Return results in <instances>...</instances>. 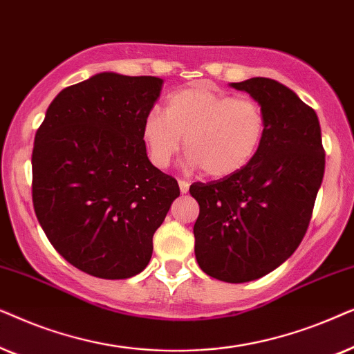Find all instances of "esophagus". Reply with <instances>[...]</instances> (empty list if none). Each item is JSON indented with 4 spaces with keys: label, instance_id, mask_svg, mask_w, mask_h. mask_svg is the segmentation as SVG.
Listing matches in <instances>:
<instances>
[{
    "label": "esophagus",
    "instance_id": "1",
    "mask_svg": "<svg viewBox=\"0 0 354 354\" xmlns=\"http://www.w3.org/2000/svg\"><path fill=\"white\" fill-rule=\"evenodd\" d=\"M178 185H180L181 194H186V192L189 191V183H187L186 180H178Z\"/></svg>",
    "mask_w": 354,
    "mask_h": 354
}]
</instances>
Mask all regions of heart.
<instances>
[{"mask_svg": "<svg viewBox=\"0 0 354 354\" xmlns=\"http://www.w3.org/2000/svg\"><path fill=\"white\" fill-rule=\"evenodd\" d=\"M266 128V115L256 100L196 84L171 93L165 113H147L142 139L157 168L171 163L185 138L187 165L202 168L212 178H225L252 162Z\"/></svg>", "mask_w": 354, "mask_h": 354, "instance_id": "b5f03b06", "label": "heart"}]
</instances>
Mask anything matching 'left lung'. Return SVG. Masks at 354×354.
<instances>
[{
	"label": "left lung",
	"instance_id": "1",
	"mask_svg": "<svg viewBox=\"0 0 354 354\" xmlns=\"http://www.w3.org/2000/svg\"><path fill=\"white\" fill-rule=\"evenodd\" d=\"M262 106L266 138L241 171L194 183L199 202L196 259L228 283L257 280L281 266L303 241L322 185L325 150L317 115L283 84L267 77L232 82Z\"/></svg>",
	"mask_w": 354,
	"mask_h": 354
}]
</instances>
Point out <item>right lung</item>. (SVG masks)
Wrapping results in <instances>:
<instances>
[{"label":"right lung","mask_w":354,"mask_h":354,"mask_svg":"<svg viewBox=\"0 0 354 354\" xmlns=\"http://www.w3.org/2000/svg\"><path fill=\"white\" fill-rule=\"evenodd\" d=\"M162 84L153 75L95 74L63 88L37 129V218L66 261L98 279H129L147 267L153 233L180 196L142 139Z\"/></svg>","instance_id":"right-lung-1"}]
</instances>
